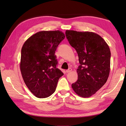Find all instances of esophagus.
Returning <instances> with one entry per match:
<instances>
[{"label":"esophagus","mask_w":126,"mask_h":126,"mask_svg":"<svg viewBox=\"0 0 126 126\" xmlns=\"http://www.w3.org/2000/svg\"><path fill=\"white\" fill-rule=\"evenodd\" d=\"M71 71H72V69L71 68H69V69H68V70H66V73H70V72H71Z\"/></svg>","instance_id":"esophagus-1"}]
</instances>
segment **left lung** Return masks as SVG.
Instances as JSON below:
<instances>
[{
    "instance_id": "obj_1",
    "label": "left lung",
    "mask_w": 126,
    "mask_h": 126,
    "mask_svg": "<svg viewBox=\"0 0 126 126\" xmlns=\"http://www.w3.org/2000/svg\"><path fill=\"white\" fill-rule=\"evenodd\" d=\"M69 43L76 50L80 65L78 79L73 89L82 97H89L106 83L110 69V51L98 34L89 31L66 30Z\"/></svg>"
}]
</instances>
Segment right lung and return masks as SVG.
<instances>
[{"instance_id": "1", "label": "right lung", "mask_w": 126, "mask_h": 126, "mask_svg": "<svg viewBox=\"0 0 126 126\" xmlns=\"http://www.w3.org/2000/svg\"><path fill=\"white\" fill-rule=\"evenodd\" d=\"M65 38L60 30L42 31L24 43L21 51L20 69L26 86L38 98H46L55 92L63 73L56 68L55 55L59 44Z\"/></svg>"}]
</instances>
